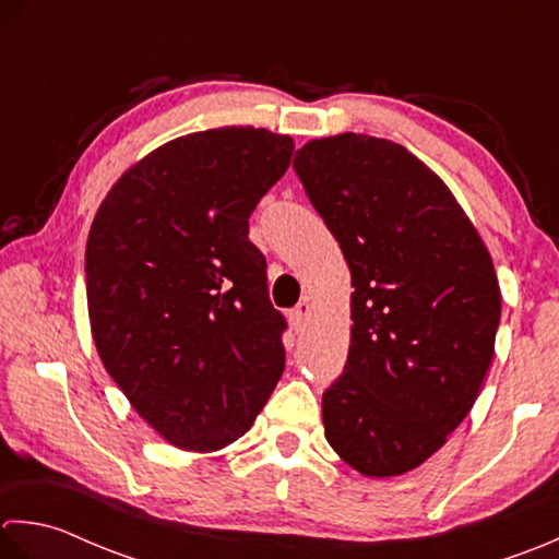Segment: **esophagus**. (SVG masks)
I'll use <instances>...</instances> for the list:
<instances>
[{
	"label": "esophagus",
	"mask_w": 559,
	"mask_h": 559,
	"mask_svg": "<svg viewBox=\"0 0 559 559\" xmlns=\"http://www.w3.org/2000/svg\"><path fill=\"white\" fill-rule=\"evenodd\" d=\"M309 316H311V304L309 301H299L292 309V313H289V321H292V325L296 328V330H304V325H306V321H309Z\"/></svg>",
	"instance_id": "1"
}]
</instances>
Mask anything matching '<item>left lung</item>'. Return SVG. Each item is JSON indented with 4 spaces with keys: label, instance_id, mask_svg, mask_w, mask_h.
Masks as SVG:
<instances>
[{
    "label": "left lung",
    "instance_id": "obj_1",
    "mask_svg": "<svg viewBox=\"0 0 559 559\" xmlns=\"http://www.w3.org/2000/svg\"><path fill=\"white\" fill-rule=\"evenodd\" d=\"M294 168L355 287L345 371L323 393L325 439L364 477L409 473L483 389L502 316L492 255L449 186L391 140L321 136Z\"/></svg>",
    "mask_w": 559,
    "mask_h": 559
}]
</instances>
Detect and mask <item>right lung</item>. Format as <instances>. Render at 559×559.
I'll return each mask as SVG.
<instances>
[{"label": "right lung", "instance_id": "obj_1", "mask_svg": "<svg viewBox=\"0 0 559 559\" xmlns=\"http://www.w3.org/2000/svg\"><path fill=\"white\" fill-rule=\"evenodd\" d=\"M292 154L289 134L263 128L190 132L134 162L98 204L86 241L91 337L170 447H229L284 371V318L248 216Z\"/></svg>", "mask_w": 559, "mask_h": 559}]
</instances>
